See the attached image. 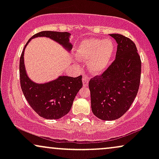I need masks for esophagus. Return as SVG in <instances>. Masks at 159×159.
Instances as JSON below:
<instances>
[{
	"label": "esophagus",
	"instance_id": "obj_1",
	"mask_svg": "<svg viewBox=\"0 0 159 159\" xmlns=\"http://www.w3.org/2000/svg\"><path fill=\"white\" fill-rule=\"evenodd\" d=\"M82 81H83L84 87H87V86H88L89 78H88V77H87V76L84 75V77L83 79H82Z\"/></svg>",
	"mask_w": 159,
	"mask_h": 159
}]
</instances>
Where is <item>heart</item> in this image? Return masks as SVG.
<instances>
[{
	"mask_svg": "<svg viewBox=\"0 0 159 159\" xmlns=\"http://www.w3.org/2000/svg\"><path fill=\"white\" fill-rule=\"evenodd\" d=\"M115 51L111 39H90L84 40L78 47L77 57L88 61V69L93 74H100L110 64Z\"/></svg>",
	"mask_w": 159,
	"mask_h": 159,
	"instance_id": "obj_1",
	"label": "heart"
}]
</instances>
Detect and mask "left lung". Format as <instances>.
<instances>
[{"instance_id": "obj_1", "label": "left lung", "mask_w": 159, "mask_h": 159, "mask_svg": "<svg viewBox=\"0 0 159 159\" xmlns=\"http://www.w3.org/2000/svg\"><path fill=\"white\" fill-rule=\"evenodd\" d=\"M110 36L117 43L116 58L102 74L89 81L92 111L102 120H116L129 110L138 92L141 74L134 42L121 34Z\"/></svg>"}]
</instances>
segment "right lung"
I'll use <instances>...</instances> for the list:
<instances>
[{
    "label": "right lung",
    "mask_w": 159,
    "mask_h": 159,
    "mask_svg": "<svg viewBox=\"0 0 159 159\" xmlns=\"http://www.w3.org/2000/svg\"><path fill=\"white\" fill-rule=\"evenodd\" d=\"M70 34L67 32L42 31L36 34L25 45L19 63L20 84L27 102L36 114L42 117L57 120L69 113L74 98L83 86L82 76L77 78L60 76L57 79L46 84H36L27 77L24 64V51L31 39L38 36H45L52 39L71 50L72 45L69 42Z\"/></svg>",
    "instance_id": "right-lung-1"
}]
</instances>
